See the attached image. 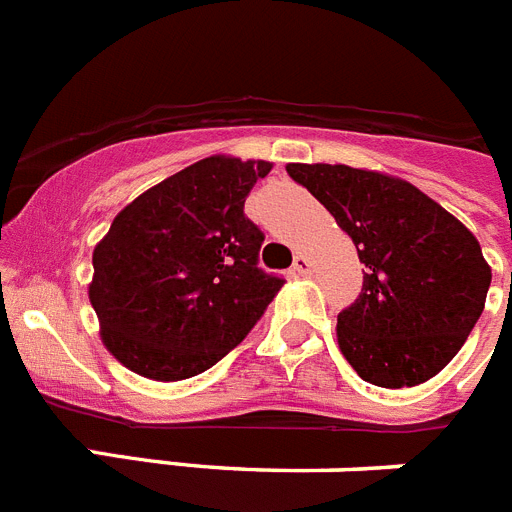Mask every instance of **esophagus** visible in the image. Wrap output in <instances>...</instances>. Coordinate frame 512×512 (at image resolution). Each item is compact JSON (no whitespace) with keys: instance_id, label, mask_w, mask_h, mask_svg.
Wrapping results in <instances>:
<instances>
[{"instance_id":"1","label":"esophagus","mask_w":512,"mask_h":512,"mask_svg":"<svg viewBox=\"0 0 512 512\" xmlns=\"http://www.w3.org/2000/svg\"><path fill=\"white\" fill-rule=\"evenodd\" d=\"M312 271V264L307 256H302V253H297L295 256V264H292V274H297V277H307Z\"/></svg>"}]
</instances>
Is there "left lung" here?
<instances>
[{
	"instance_id": "8db88e82",
	"label": "left lung",
	"mask_w": 512,
	"mask_h": 512,
	"mask_svg": "<svg viewBox=\"0 0 512 512\" xmlns=\"http://www.w3.org/2000/svg\"><path fill=\"white\" fill-rule=\"evenodd\" d=\"M287 174L354 241L364 287L338 315L341 354L364 382L415 387L436 377L485 310L492 269L467 225L405 179L346 164Z\"/></svg>"
}]
</instances>
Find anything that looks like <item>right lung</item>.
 I'll return each mask as SVG.
<instances>
[{"instance_id":"add662e5","label":"right lung","mask_w":512,"mask_h":512,"mask_svg":"<svg viewBox=\"0 0 512 512\" xmlns=\"http://www.w3.org/2000/svg\"><path fill=\"white\" fill-rule=\"evenodd\" d=\"M269 161L202 158L122 207L94 246L89 302L104 348L130 372L179 382L235 348L282 279L259 269L264 241L243 215Z\"/></svg>"}]
</instances>
